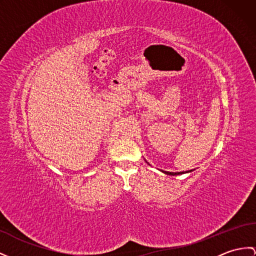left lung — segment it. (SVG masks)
Here are the masks:
<instances>
[{
	"instance_id": "1",
	"label": "left lung",
	"mask_w": 256,
	"mask_h": 256,
	"mask_svg": "<svg viewBox=\"0 0 256 256\" xmlns=\"http://www.w3.org/2000/svg\"><path fill=\"white\" fill-rule=\"evenodd\" d=\"M148 163V162H146ZM164 174H166V175H170V176H177V175H182V174H186V172H193L192 170H188V172H166V170H162Z\"/></svg>"
}]
</instances>
